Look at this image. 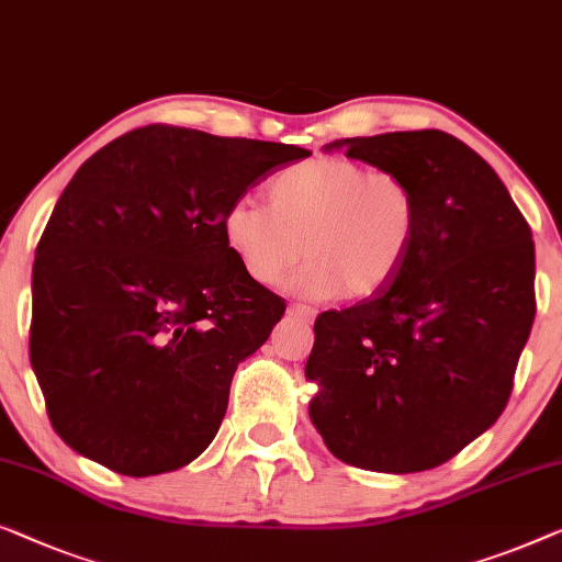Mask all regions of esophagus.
I'll list each match as a JSON object with an SVG mask.
<instances>
[{
  "label": "esophagus",
  "mask_w": 562,
  "mask_h": 562,
  "mask_svg": "<svg viewBox=\"0 0 562 562\" xmlns=\"http://www.w3.org/2000/svg\"><path fill=\"white\" fill-rule=\"evenodd\" d=\"M289 314L291 316H296V319H301V322H312L314 316H316V308H312V306H306V304H291L289 306Z\"/></svg>",
  "instance_id": "1"
}]
</instances>
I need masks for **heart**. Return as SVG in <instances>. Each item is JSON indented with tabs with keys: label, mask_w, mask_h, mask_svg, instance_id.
<instances>
[{
	"label": "heart",
	"mask_w": 562,
	"mask_h": 562,
	"mask_svg": "<svg viewBox=\"0 0 562 562\" xmlns=\"http://www.w3.org/2000/svg\"><path fill=\"white\" fill-rule=\"evenodd\" d=\"M418 227V194L403 175L345 157L296 161L268 184V205L240 198L223 215L227 248L261 286L304 254L291 289L306 299L378 294L411 256Z\"/></svg>",
	"instance_id": "obj_1"
}]
</instances>
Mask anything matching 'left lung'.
I'll use <instances>...</instances> for the list:
<instances>
[{"label":"left lung","mask_w":562,"mask_h":562,"mask_svg":"<svg viewBox=\"0 0 562 562\" xmlns=\"http://www.w3.org/2000/svg\"><path fill=\"white\" fill-rule=\"evenodd\" d=\"M413 184L420 227L385 289L314 322L308 416L339 461L413 474L502 416L535 319V243L507 187L457 136L423 128L329 144Z\"/></svg>","instance_id":"obj_1"}]
</instances>
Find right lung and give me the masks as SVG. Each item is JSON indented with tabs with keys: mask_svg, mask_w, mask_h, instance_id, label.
Masks as SVG:
<instances>
[{
	"mask_svg": "<svg viewBox=\"0 0 562 562\" xmlns=\"http://www.w3.org/2000/svg\"><path fill=\"white\" fill-rule=\"evenodd\" d=\"M294 144L134 128L65 187L32 268L30 362L72 451L126 476L198 459L238 364L286 312L223 238L231 202Z\"/></svg>",
	"mask_w": 562,
	"mask_h": 562,
	"instance_id": "right-lung-1",
	"label": "right lung"
}]
</instances>
